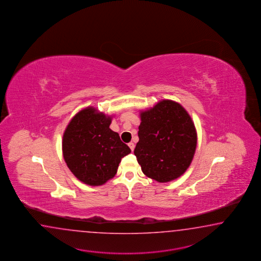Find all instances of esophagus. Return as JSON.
I'll list each match as a JSON object with an SVG mask.
<instances>
[{
	"mask_svg": "<svg viewBox=\"0 0 261 261\" xmlns=\"http://www.w3.org/2000/svg\"><path fill=\"white\" fill-rule=\"evenodd\" d=\"M128 146H129V148L131 149V151H133L134 149H135V144H134L133 142H130V143H128Z\"/></svg>",
	"mask_w": 261,
	"mask_h": 261,
	"instance_id": "esophagus-1",
	"label": "esophagus"
}]
</instances>
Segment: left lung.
I'll return each instance as SVG.
<instances>
[{"label":"left lung","instance_id":"1","mask_svg":"<svg viewBox=\"0 0 261 261\" xmlns=\"http://www.w3.org/2000/svg\"><path fill=\"white\" fill-rule=\"evenodd\" d=\"M139 142L134 153L142 172L152 180H176L189 168L197 136L191 117L182 106L162 100L140 111Z\"/></svg>","mask_w":261,"mask_h":261}]
</instances>
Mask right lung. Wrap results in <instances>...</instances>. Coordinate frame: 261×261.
Masks as SVG:
<instances>
[{
    "label": "right lung",
    "instance_id": "add662e5",
    "mask_svg": "<svg viewBox=\"0 0 261 261\" xmlns=\"http://www.w3.org/2000/svg\"><path fill=\"white\" fill-rule=\"evenodd\" d=\"M111 117L88 107L72 118L63 137V154L71 172L85 185L112 179L122 157L131 152L110 128Z\"/></svg>",
    "mask_w": 261,
    "mask_h": 261
}]
</instances>
